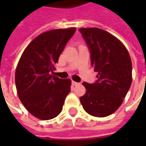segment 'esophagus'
Listing matches in <instances>:
<instances>
[{
	"label": "esophagus",
	"mask_w": 146,
	"mask_h": 146,
	"mask_svg": "<svg viewBox=\"0 0 146 146\" xmlns=\"http://www.w3.org/2000/svg\"><path fill=\"white\" fill-rule=\"evenodd\" d=\"M72 84H73V86H77V85H79V83L75 82V81H72Z\"/></svg>",
	"instance_id": "esophagus-1"
}]
</instances>
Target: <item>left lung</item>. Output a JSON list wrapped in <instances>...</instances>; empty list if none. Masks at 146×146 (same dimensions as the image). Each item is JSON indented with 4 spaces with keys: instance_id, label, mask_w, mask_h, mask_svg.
I'll return each instance as SVG.
<instances>
[{
    "instance_id": "8db88e82",
    "label": "left lung",
    "mask_w": 146,
    "mask_h": 146,
    "mask_svg": "<svg viewBox=\"0 0 146 146\" xmlns=\"http://www.w3.org/2000/svg\"><path fill=\"white\" fill-rule=\"evenodd\" d=\"M79 31L91 52L92 66L98 73L95 84L84 82L86 93L80 98L84 110L105 117L118 110L132 82V63L127 49L116 36L98 28Z\"/></svg>"
}]
</instances>
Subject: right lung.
Returning a JSON list of instances; mask_svg holds the SVG:
<instances>
[{
	"mask_svg": "<svg viewBox=\"0 0 146 146\" xmlns=\"http://www.w3.org/2000/svg\"><path fill=\"white\" fill-rule=\"evenodd\" d=\"M75 27L51 30L40 34L24 50L15 70L18 96L27 111L42 120L61 113L71 80L51 75Z\"/></svg>",
	"mask_w": 146,
	"mask_h": 146,
	"instance_id": "add662e5",
	"label": "right lung"
}]
</instances>
